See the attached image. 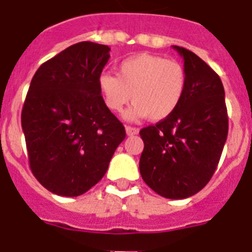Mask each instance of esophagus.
I'll list each match as a JSON object with an SVG mask.
<instances>
[{
	"label": "esophagus",
	"instance_id": "obj_1",
	"mask_svg": "<svg viewBox=\"0 0 252 252\" xmlns=\"http://www.w3.org/2000/svg\"><path fill=\"white\" fill-rule=\"evenodd\" d=\"M126 133L128 136H133V135H137L139 133V128L131 127V126H126Z\"/></svg>",
	"mask_w": 252,
	"mask_h": 252
}]
</instances>
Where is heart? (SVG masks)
<instances>
[{
    "label": "heart",
    "instance_id": "1",
    "mask_svg": "<svg viewBox=\"0 0 252 252\" xmlns=\"http://www.w3.org/2000/svg\"><path fill=\"white\" fill-rule=\"evenodd\" d=\"M99 91L108 110L120 112L130 99L135 103L125 117L130 121L150 117L162 121L177 111L187 91V72L177 60L154 54L125 59L117 77L102 73Z\"/></svg>",
    "mask_w": 252,
    "mask_h": 252
}]
</instances>
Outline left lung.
I'll use <instances>...</instances> for the list:
<instances>
[{"label": "left lung", "mask_w": 252, "mask_h": 252, "mask_svg": "<svg viewBox=\"0 0 252 252\" xmlns=\"http://www.w3.org/2000/svg\"><path fill=\"white\" fill-rule=\"evenodd\" d=\"M171 48L183 58L186 94L168 119L140 131L144 151L139 168L154 192L169 199H184L212 178L227 140L228 117L217 73L188 49Z\"/></svg>", "instance_id": "obj_1"}]
</instances>
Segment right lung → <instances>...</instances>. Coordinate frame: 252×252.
I'll return each instance as SVG.
<instances>
[{
	"mask_svg": "<svg viewBox=\"0 0 252 252\" xmlns=\"http://www.w3.org/2000/svg\"><path fill=\"white\" fill-rule=\"evenodd\" d=\"M110 50L91 41L74 44L41 64L31 79L22 131L32 174L54 194L90 190L126 137L98 86Z\"/></svg>",
	"mask_w": 252,
	"mask_h": 252,
	"instance_id": "obj_1",
	"label": "right lung"
}]
</instances>
